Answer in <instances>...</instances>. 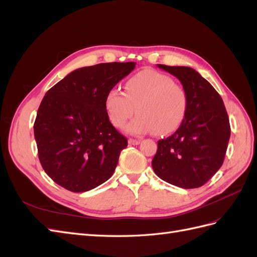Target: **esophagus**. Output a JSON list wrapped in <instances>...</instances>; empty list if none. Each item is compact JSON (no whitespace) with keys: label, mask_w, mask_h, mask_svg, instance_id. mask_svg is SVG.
Segmentation results:
<instances>
[{"label":"esophagus","mask_w":257,"mask_h":257,"mask_svg":"<svg viewBox=\"0 0 257 257\" xmlns=\"http://www.w3.org/2000/svg\"><path fill=\"white\" fill-rule=\"evenodd\" d=\"M128 144H130V145H133V146H137V145L141 144V141H139V139L130 138V139H128Z\"/></svg>","instance_id":"esophagus-1"}]
</instances>
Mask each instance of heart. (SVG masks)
I'll list each match as a JSON object with an SVG mask.
<instances>
[{"label": "heart", "mask_w": 257, "mask_h": 257, "mask_svg": "<svg viewBox=\"0 0 257 257\" xmlns=\"http://www.w3.org/2000/svg\"><path fill=\"white\" fill-rule=\"evenodd\" d=\"M188 93L172 77L152 69H145L125 82L124 93L116 88L107 92L105 110L113 126H126L130 134L155 133L163 135L177 130L188 109Z\"/></svg>", "instance_id": "obj_1"}]
</instances>
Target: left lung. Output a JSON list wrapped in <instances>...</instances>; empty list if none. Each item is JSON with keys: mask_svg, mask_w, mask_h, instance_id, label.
I'll use <instances>...</instances> for the list:
<instances>
[{"mask_svg": "<svg viewBox=\"0 0 257 257\" xmlns=\"http://www.w3.org/2000/svg\"><path fill=\"white\" fill-rule=\"evenodd\" d=\"M158 66L180 80L189 102L175 133L158 142L152 160L154 173L182 189L204 185L222 166L230 137L229 119L219 93L195 69Z\"/></svg>", "mask_w": 257, "mask_h": 257, "instance_id": "8db88e82", "label": "left lung"}]
</instances>
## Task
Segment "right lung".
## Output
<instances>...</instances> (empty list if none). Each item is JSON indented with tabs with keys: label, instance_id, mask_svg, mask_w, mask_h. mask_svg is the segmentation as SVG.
Instances as JSON below:
<instances>
[{
	"label": "right lung",
	"instance_id": "add662e5",
	"mask_svg": "<svg viewBox=\"0 0 257 257\" xmlns=\"http://www.w3.org/2000/svg\"><path fill=\"white\" fill-rule=\"evenodd\" d=\"M135 62L76 69L46 93L34 122L38 159L52 180L71 192H87L109 179L127 139L105 110L107 92Z\"/></svg>",
	"mask_w": 257,
	"mask_h": 257
}]
</instances>
